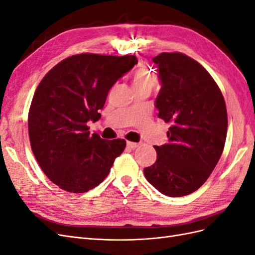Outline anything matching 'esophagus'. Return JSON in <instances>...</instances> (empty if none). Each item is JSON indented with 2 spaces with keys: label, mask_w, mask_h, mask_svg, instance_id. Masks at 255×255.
<instances>
[{
  "label": "esophagus",
  "mask_w": 255,
  "mask_h": 255,
  "mask_svg": "<svg viewBox=\"0 0 255 255\" xmlns=\"http://www.w3.org/2000/svg\"><path fill=\"white\" fill-rule=\"evenodd\" d=\"M138 145H139V143H137V142H133V141H128L127 142V146L129 149H136Z\"/></svg>",
  "instance_id": "esophagus-1"
}]
</instances>
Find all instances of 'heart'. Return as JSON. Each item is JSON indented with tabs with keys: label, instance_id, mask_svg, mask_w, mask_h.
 Segmentation results:
<instances>
[{
	"label": "heart",
	"instance_id": "1",
	"mask_svg": "<svg viewBox=\"0 0 255 255\" xmlns=\"http://www.w3.org/2000/svg\"><path fill=\"white\" fill-rule=\"evenodd\" d=\"M156 82H157L156 75L152 71H150L149 69H146L145 67H140L136 69L133 73L132 84L135 90L141 89L144 87L153 88L154 85L156 84Z\"/></svg>",
	"mask_w": 255,
	"mask_h": 255
}]
</instances>
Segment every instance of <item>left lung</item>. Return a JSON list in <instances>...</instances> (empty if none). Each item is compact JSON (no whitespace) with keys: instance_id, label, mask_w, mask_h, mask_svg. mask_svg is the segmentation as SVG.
I'll return each mask as SVG.
<instances>
[{"instance_id":"obj_1","label":"left lung","mask_w":255,"mask_h":255,"mask_svg":"<svg viewBox=\"0 0 255 255\" xmlns=\"http://www.w3.org/2000/svg\"><path fill=\"white\" fill-rule=\"evenodd\" d=\"M158 118L171 122L169 142L154 145L157 158L145 179L168 197L196 191L213 172L225 148L228 115L219 87L198 61L182 53H160Z\"/></svg>"}]
</instances>
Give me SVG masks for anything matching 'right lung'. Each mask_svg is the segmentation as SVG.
<instances>
[{
    "label": "right lung",
    "mask_w": 255,
    "mask_h": 255,
    "mask_svg": "<svg viewBox=\"0 0 255 255\" xmlns=\"http://www.w3.org/2000/svg\"><path fill=\"white\" fill-rule=\"evenodd\" d=\"M135 55L84 53L61 60L45 74L28 113V136L44 174L59 188L86 192L109 175L125 139L90 134L114 84L137 64Z\"/></svg>",
    "instance_id": "1"
}]
</instances>
